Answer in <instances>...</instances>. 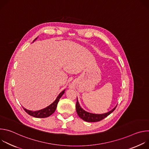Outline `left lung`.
<instances>
[{"label":"left lung","instance_id":"8db88e82","mask_svg":"<svg viewBox=\"0 0 149 149\" xmlns=\"http://www.w3.org/2000/svg\"><path fill=\"white\" fill-rule=\"evenodd\" d=\"M117 105L111 110L107 113L104 114H94L85 111L80 106L77 98V101L76 103V111L78 116L83 120L87 122H97L102 120L105 117H107L109 115H110L112 112L114 111Z\"/></svg>","mask_w":149,"mask_h":149}]
</instances>
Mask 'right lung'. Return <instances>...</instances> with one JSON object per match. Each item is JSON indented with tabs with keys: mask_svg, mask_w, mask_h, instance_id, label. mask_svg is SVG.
Masks as SVG:
<instances>
[{
	"mask_svg": "<svg viewBox=\"0 0 149 149\" xmlns=\"http://www.w3.org/2000/svg\"><path fill=\"white\" fill-rule=\"evenodd\" d=\"M38 38H36L33 42L36 40ZM65 90H63L61 93H59V94L58 95V97H56V100L52 103L51 104L49 105H48V107L43 109H41V110H37V111H31V110H27L26 109H25L24 107V110L28 114H29L30 116H32V117H36V118H45V117H48L49 116H50L51 114H52L56 109V107H57V104L59 102V99L61 98V97L62 96V95L64 94L65 93Z\"/></svg>",
	"mask_w": 149,
	"mask_h": 149,
	"instance_id": "add662e5",
	"label": "right lung"
}]
</instances>
